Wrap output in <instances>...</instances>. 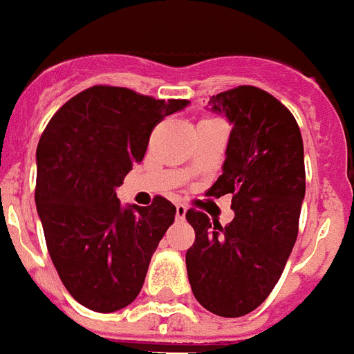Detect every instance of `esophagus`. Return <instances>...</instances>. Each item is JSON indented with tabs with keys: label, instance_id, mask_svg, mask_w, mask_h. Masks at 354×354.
<instances>
[{
	"label": "esophagus",
	"instance_id": "1",
	"mask_svg": "<svg viewBox=\"0 0 354 354\" xmlns=\"http://www.w3.org/2000/svg\"><path fill=\"white\" fill-rule=\"evenodd\" d=\"M187 207L183 203H176V220H185Z\"/></svg>",
	"mask_w": 354,
	"mask_h": 354
}]
</instances>
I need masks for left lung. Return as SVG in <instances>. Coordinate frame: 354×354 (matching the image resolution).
Listing matches in <instances>:
<instances>
[{
  "instance_id": "1",
  "label": "left lung",
  "mask_w": 354,
  "mask_h": 354,
  "mask_svg": "<svg viewBox=\"0 0 354 354\" xmlns=\"http://www.w3.org/2000/svg\"><path fill=\"white\" fill-rule=\"evenodd\" d=\"M232 125L222 176L209 196L231 194L225 227L205 212L185 214L196 234L185 263L191 289L207 311L236 318L254 311L280 280L298 236L306 196L304 142L289 109L252 85L211 97Z\"/></svg>"
}]
</instances>
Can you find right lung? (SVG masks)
Wrapping results in <instances>:
<instances>
[{
    "label": "right lung",
    "mask_w": 354,
    "mask_h": 354,
    "mask_svg": "<svg viewBox=\"0 0 354 354\" xmlns=\"http://www.w3.org/2000/svg\"><path fill=\"white\" fill-rule=\"evenodd\" d=\"M187 103L94 85L71 97L39 138L36 207L48 254L87 309L114 313L142 291L176 207L163 196L122 207L116 187L143 160L152 129Z\"/></svg>",
    "instance_id": "1"
}]
</instances>
